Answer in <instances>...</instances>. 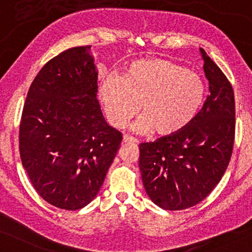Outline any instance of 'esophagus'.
<instances>
[{
  "instance_id": "obj_1",
  "label": "esophagus",
  "mask_w": 252,
  "mask_h": 252,
  "mask_svg": "<svg viewBox=\"0 0 252 252\" xmlns=\"http://www.w3.org/2000/svg\"><path fill=\"white\" fill-rule=\"evenodd\" d=\"M122 143H123V144H134V143H137V140L134 139L133 137H130V136H123Z\"/></svg>"
}]
</instances>
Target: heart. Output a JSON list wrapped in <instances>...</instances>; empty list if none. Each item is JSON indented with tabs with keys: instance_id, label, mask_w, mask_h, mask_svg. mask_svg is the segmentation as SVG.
Instances as JSON below:
<instances>
[{
	"instance_id": "obj_1",
	"label": "heart",
	"mask_w": 252,
	"mask_h": 252,
	"mask_svg": "<svg viewBox=\"0 0 252 252\" xmlns=\"http://www.w3.org/2000/svg\"><path fill=\"white\" fill-rule=\"evenodd\" d=\"M205 92L204 80L193 70L171 60L141 59L131 63L122 76L106 77L99 87V101L114 127H125L140 105L144 116L134 130L171 137L195 120Z\"/></svg>"
}]
</instances>
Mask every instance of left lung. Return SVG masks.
<instances>
[{"label": "left lung", "instance_id": "obj_1", "mask_svg": "<svg viewBox=\"0 0 252 252\" xmlns=\"http://www.w3.org/2000/svg\"><path fill=\"white\" fill-rule=\"evenodd\" d=\"M207 100L195 120L171 137L139 145V169L148 197L164 210H184L204 200L231 160L235 134L233 88L203 49Z\"/></svg>", "mask_w": 252, "mask_h": 252}]
</instances>
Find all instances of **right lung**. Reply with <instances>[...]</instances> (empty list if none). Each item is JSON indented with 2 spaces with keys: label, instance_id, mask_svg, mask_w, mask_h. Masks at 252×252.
Here are the masks:
<instances>
[{
  "label": "right lung",
  "instance_id": "add662e5",
  "mask_svg": "<svg viewBox=\"0 0 252 252\" xmlns=\"http://www.w3.org/2000/svg\"><path fill=\"white\" fill-rule=\"evenodd\" d=\"M90 50L68 49L45 63L21 115L23 166L38 195L63 210L82 209L97 196L122 141L97 100Z\"/></svg>",
  "mask_w": 252,
  "mask_h": 252
}]
</instances>
